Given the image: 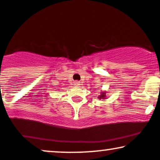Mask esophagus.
<instances>
[{
    "instance_id": "obj_1",
    "label": "esophagus",
    "mask_w": 160,
    "mask_h": 160,
    "mask_svg": "<svg viewBox=\"0 0 160 160\" xmlns=\"http://www.w3.org/2000/svg\"><path fill=\"white\" fill-rule=\"evenodd\" d=\"M80 85H81L80 82H79V81H75L74 82V86H80Z\"/></svg>"
}]
</instances>
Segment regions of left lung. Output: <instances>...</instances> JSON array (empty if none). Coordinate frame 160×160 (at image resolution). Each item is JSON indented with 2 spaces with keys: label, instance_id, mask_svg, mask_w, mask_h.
<instances>
[{
  "label": "left lung",
  "instance_id": "1",
  "mask_svg": "<svg viewBox=\"0 0 160 160\" xmlns=\"http://www.w3.org/2000/svg\"><path fill=\"white\" fill-rule=\"evenodd\" d=\"M106 93H107V92H101V95L98 96V98L101 99H101H106V98H107Z\"/></svg>",
  "mask_w": 160,
  "mask_h": 160
}]
</instances>
